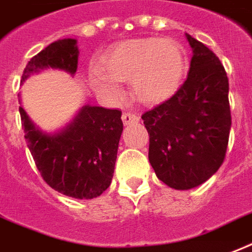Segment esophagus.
Here are the masks:
<instances>
[{"instance_id": "1", "label": "esophagus", "mask_w": 252, "mask_h": 252, "mask_svg": "<svg viewBox=\"0 0 252 252\" xmlns=\"http://www.w3.org/2000/svg\"><path fill=\"white\" fill-rule=\"evenodd\" d=\"M122 119L124 124H132V123L139 122V116L133 112H123Z\"/></svg>"}]
</instances>
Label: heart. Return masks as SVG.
I'll list each match as a JSON object with an SVG mask.
<instances>
[{
  "label": "heart",
  "mask_w": 252,
  "mask_h": 252,
  "mask_svg": "<svg viewBox=\"0 0 252 252\" xmlns=\"http://www.w3.org/2000/svg\"><path fill=\"white\" fill-rule=\"evenodd\" d=\"M186 54L180 42L164 38L129 39L111 50L101 61L102 74L95 83L112 95H119L116 82H129L132 94L145 104L166 100L181 84Z\"/></svg>",
  "instance_id": "obj_1"
}]
</instances>
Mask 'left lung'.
Returning <instances> with one entry per match:
<instances>
[{"instance_id":"left-lung-1","label":"left lung","mask_w":252,"mask_h":252,"mask_svg":"<svg viewBox=\"0 0 252 252\" xmlns=\"http://www.w3.org/2000/svg\"><path fill=\"white\" fill-rule=\"evenodd\" d=\"M193 57L188 78L168 100L143 113L149 162L177 190L201 185L223 164L231 128L228 79L216 54L186 34Z\"/></svg>"}]
</instances>
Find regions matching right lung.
<instances>
[{
	"instance_id": "obj_1",
	"label": "right lung",
	"mask_w": 252,
	"mask_h": 252,
	"mask_svg": "<svg viewBox=\"0 0 252 252\" xmlns=\"http://www.w3.org/2000/svg\"><path fill=\"white\" fill-rule=\"evenodd\" d=\"M76 39H59L29 61L24 82L34 71L51 67L75 74L78 67ZM25 139L46 184L64 195L91 199L108 189L123 132L122 111L86 105L66 129L46 134L19 107Z\"/></svg>"
}]
</instances>
